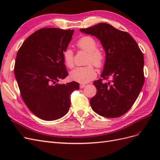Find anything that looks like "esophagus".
I'll use <instances>...</instances> for the list:
<instances>
[{
    "mask_svg": "<svg viewBox=\"0 0 160 160\" xmlns=\"http://www.w3.org/2000/svg\"><path fill=\"white\" fill-rule=\"evenodd\" d=\"M85 87V84H80V85H79V88H80L81 89L84 88Z\"/></svg>",
    "mask_w": 160,
    "mask_h": 160,
    "instance_id": "34e87169",
    "label": "esophagus"
}]
</instances>
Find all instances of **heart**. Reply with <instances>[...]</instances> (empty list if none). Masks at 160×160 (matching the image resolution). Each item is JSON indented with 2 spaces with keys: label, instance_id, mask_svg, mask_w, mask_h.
<instances>
[{
  "label": "heart",
  "instance_id": "heart-1",
  "mask_svg": "<svg viewBox=\"0 0 160 160\" xmlns=\"http://www.w3.org/2000/svg\"><path fill=\"white\" fill-rule=\"evenodd\" d=\"M76 46L79 50L88 53L87 57L85 67H76L70 72L71 79L79 83H85L94 79L97 76V72L94 66L98 68L102 67L105 63V52L97 47V42L95 38L90 36H83L77 41ZM62 59L67 67L71 69L74 66V52L70 48H66L62 51ZM92 64H93L92 65Z\"/></svg>",
  "mask_w": 160,
  "mask_h": 160
}]
</instances>
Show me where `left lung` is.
<instances>
[{
    "label": "left lung",
    "instance_id": "1",
    "mask_svg": "<svg viewBox=\"0 0 160 160\" xmlns=\"http://www.w3.org/2000/svg\"><path fill=\"white\" fill-rule=\"evenodd\" d=\"M80 31L98 38L106 52L102 79L93 82L97 93L90 100L91 108L103 117H120L132 107L143 85V53L128 32L109 24Z\"/></svg>",
    "mask_w": 160,
    "mask_h": 160
}]
</instances>
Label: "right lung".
<instances>
[{"mask_svg":"<svg viewBox=\"0 0 160 160\" xmlns=\"http://www.w3.org/2000/svg\"><path fill=\"white\" fill-rule=\"evenodd\" d=\"M73 30L42 28L24 41L17 52L14 72L24 102L37 117L56 120L69 109L72 92L77 82L59 84L68 75L62 51L71 41Z\"/></svg>","mask_w":160,"mask_h":160,"instance_id":"add662e5","label":"right lung"}]
</instances>
